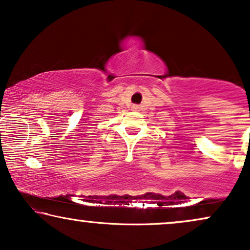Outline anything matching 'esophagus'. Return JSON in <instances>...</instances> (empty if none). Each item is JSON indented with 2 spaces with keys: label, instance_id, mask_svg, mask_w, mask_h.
<instances>
[{
  "label": "esophagus",
  "instance_id": "34e87169",
  "mask_svg": "<svg viewBox=\"0 0 250 250\" xmlns=\"http://www.w3.org/2000/svg\"><path fill=\"white\" fill-rule=\"evenodd\" d=\"M132 109H134V111H136V109H138L139 107H138V106L137 105H132V107H131Z\"/></svg>",
  "mask_w": 250,
  "mask_h": 250
}]
</instances>
